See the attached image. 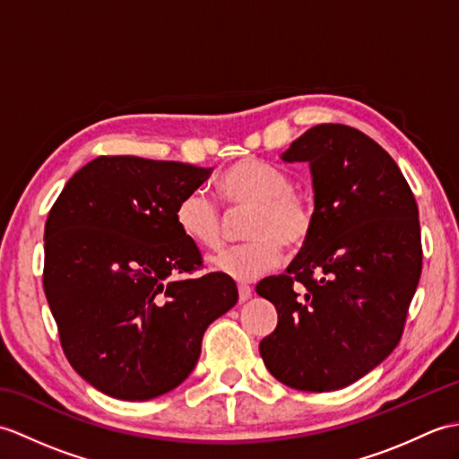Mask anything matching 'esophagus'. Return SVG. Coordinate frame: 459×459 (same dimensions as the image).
Instances as JSON below:
<instances>
[{
	"label": "esophagus",
	"instance_id": "1",
	"mask_svg": "<svg viewBox=\"0 0 459 459\" xmlns=\"http://www.w3.org/2000/svg\"><path fill=\"white\" fill-rule=\"evenodd\" d=\"M250 298H252V288L247 286V284H240V286H238V299H240V301H247V299H250Z\"/></svg>",
	"mask_w": 459,
	"mask_h": 459
}]
</instances>
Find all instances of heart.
I'll return each instance as SVG.
<instances>
[{
	"label": "heart",
	"instance_id": "obj_1",
	"mask_svg": "<svg viewBox=\"0 0 459 459\" xmlns=\"http://www.w3.org/2000/svg\"><path fill=\"white\" fill-rule=\"evenodd\" d=\"M219 191L230 211L250 209L245 245L214 255L209 264L219 274L250 281L280 266L284 248L306 245L316 227V207L307 193L291 187L290 175L256 158H245L219 178ZM175 222L183 237L201 248L222 242V217L209 193L193 189L175 207Z\"/></svg>",
	"mask_w": 459,
	"mask_h": 459
}]
</instances>
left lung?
Listing matches in <instances>:
<instances>
[{
	"label": "left lung",
	"mask_w": 459,
	"mask_h": 459,
	"mask_svg": "<svg viewBox=\"0 0 459 459\" xmlns=\"http://www.w3.org/2000/svg\"><path fill=\"white\" fill-rule=\"evenodd\" d=\"M281 160L309 163L316 227L284 274L258 281L278 311L260 355L280 383L329 393L403 337L422 272L418 204L391 155L351 126H314Z\"/></svg>",
	"instance_id": "left-lung-1"
}]
</instances>
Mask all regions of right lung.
<instances>
[{
	"mask_svg": "<svg viewBox=\"0 0 459 459\" xmlns=\"http://www.w3.org/2000/svg\"><path fill=\"white\" fill-rule=\"evenodd\" d=\"M209 168L100 155L76 171L45 222L43 288L68 363L120 401H150L191 375L235 280L203 268L175 207Z\"/></svg>",
	"mask_w": 459,
	"mask_h": 459,
	"instance_id": "add662e5",
	"label": "right lung"
}]
</instances>
